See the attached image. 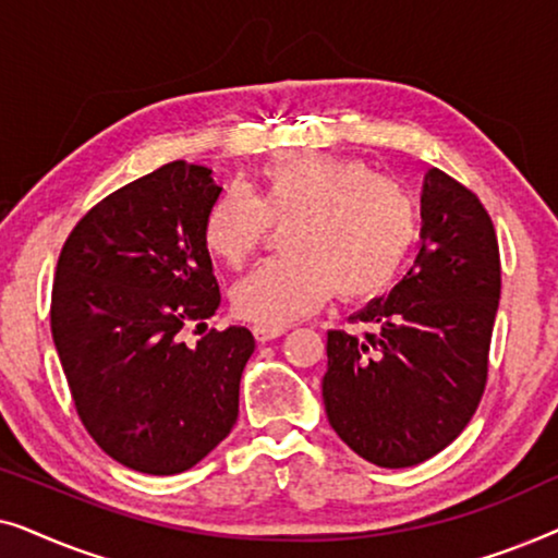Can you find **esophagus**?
I'll return each mask as SVG.
<instances>
[{
	"instance_id": "obj_1",
	"label": "esophagus",
	"mask_w": 558,
	"mask_h": 558,
	"mask_svg": "<svg viewBox=\"0 0 558 558\" xmlns=\"http://www.w3.org/2000/svg\"><path fill=\"white\" fill-rule=\"evenodd\" d=\"M251 332H254L256 342H262V345H264V342L277 340V338H281V335H284V330H274V327H258V325Z\"/></svg>"
}]
</instances>
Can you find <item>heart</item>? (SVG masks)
Returning a JSON list of instances; mask_svg holds the SVG:
<instances>
[{"label":"heart","mask_w":558,"mask_h":558,"mask_svg":"<svg viewBox=\"0 0 558 558\" xmlns=\"http://www.w3.org/2000/svg\"><path fill=\"white\" fill-rule=\"evenodd\" d=\"M271 226H289V258L235 281L231 307L246 323L281 330L317 312L332 292L348 302L386 292L416 246L422 213L399 180L365 162L300 155L266 167L256 195L226 187L203 218V246L235 269Z\"/></svg>","instance_id":"heart-1"}]
</instances>
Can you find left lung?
I'll return each mask as SVG.
<instances>
[{
	"instance_id": "1",
	"label": "left lung",
	"mask_w": 558,
	"mask_h": 558,
	"mask_svg": "<svg viewBox=\"0 0 558 558\" xmlns=\"http://www.w3.org/2000/svg\"><path fill=\"white\" fill-rule=\"evenodd\" d=\"M407 277L327 332L323 399L338 437L378 468H411L460 437L487 384L500 251L480 197L434 167Z\"/></svg>"
}]
</instances>
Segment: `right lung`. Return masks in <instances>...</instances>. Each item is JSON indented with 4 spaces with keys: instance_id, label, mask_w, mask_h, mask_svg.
I'll use <instances>...</instances> for the list:
<instances>
[{
    "instance_id": "1",
    "label": "right lung",
    "mask_w": 558,
    "mask_h": 558,
    "mask_svg": "<svg viewBox=\"0 0 558 558\" xmlns=\"http://www.w3.org/2000/svg\"><path fill=\"white\" fill-rule=\"evenodd\" d=\"M220 195L185 159L106 195L63 243L50 330L75 411L111 460L178 475L213 452L239 418L246 327L205 332L220 304L203 218ZM202 340L185 347L181 330Z\"/></svg>"
}]
</instances>
